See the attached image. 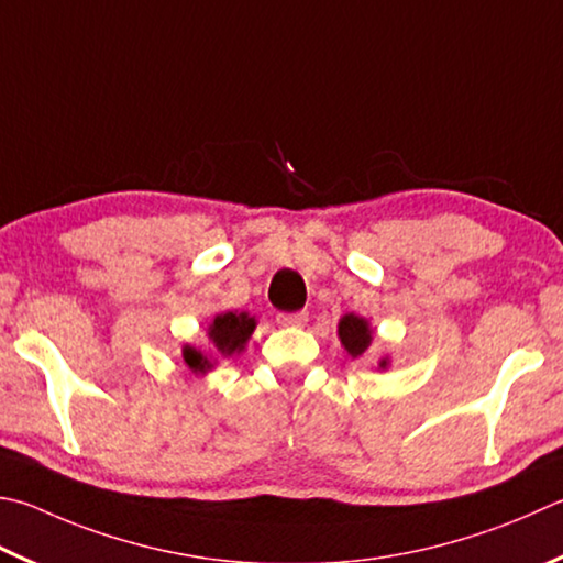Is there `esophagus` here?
<instances>
[{
  "instance_id": "1",
  "label": "esophagus",
  "mask_w": 563,
  "mask_h": 563,
  "mask_svg": "<svg viewBox=\"0 0 563 563\" xmlns=\"http://www.w3.org/2000/svg\"><path fill=\"white\" fill-rule=\"evenodd\" d=\"M308 322V312H280L278 314V324L280 327H302Z\"/></svg>"
}]
</instances>
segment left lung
Wrapping results in <instances>:
<instances>
[{
    "mask_svg": "<svg viewBox=\"0 0 563 563\" xmlns=\"http://www.w3.org/2000/svg\"><path fill=\"white\" fill-rule=\"evenodd\" d=\"M336 334H340V342L352 360H356V356H362L366 350H369L372 336H374L369 322L356 314H344L340 320V327H336ZM386 366H388V360H382L379 369H386Z\"/></svg>",
    "mask_w": 563,
    "mask_h": 563,
    "instance_id": "1",
    "label": "left lung"
}]
</instances>
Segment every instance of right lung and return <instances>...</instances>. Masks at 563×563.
<instances>
[{"mask_svg":"<svg viewBox=\"0 0 563 563\" xmlns=\"http://www.w3.org/2000/svg\"><path fill=\"white\" fill-rule=\"evenodd\" d=\"M253 330H255V317H251L249 312H223L213 317V322L209 324V340L213 344V350H217V354L233 356L243 352V346H246ZM181 360L191 374H207L209 369H213L211 356L203 354L191 344H187L181 350Z\"/></svg>","mask_w":563,"mask_h":563,"instance_id":"obj_1","label":"right lung"}]
</instances>
